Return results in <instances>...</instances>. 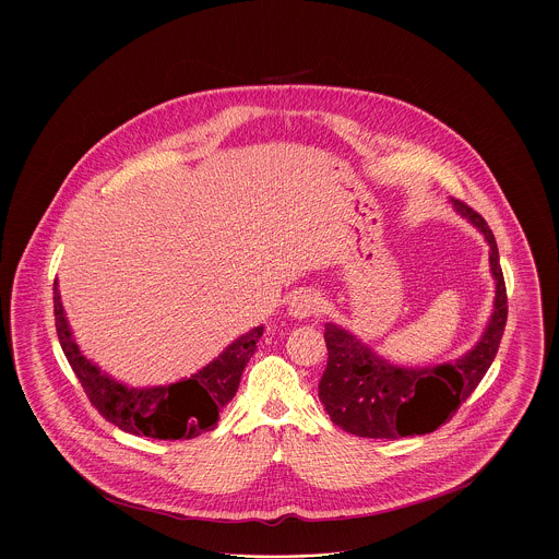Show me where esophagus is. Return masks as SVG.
Returning <instances> with one entry per match:
<instances>
[{"mask_svg":"<svg viewBox=\"0 0 559 559\" xmlns=\"http://www.w3.org/2000/svg\"><path fill=\"white\" fill-rule=\"evenodd\" d=\"M287 310L293 319H308V317L317 314L320 310L319 293L310 292V289L293 293Z\"/></svg>","mask_w":559,"mask_h":559,"instance_id":"obj_1","label":"esophagus"}]
</instances>
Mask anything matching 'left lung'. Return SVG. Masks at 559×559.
Returning a JSON list of instances; mask_svg holds the SVG:
<instances>
[{
    "label": "left lung",
    "instance_id": "left-lung-1",
    "mask_svg": "<svg viewBox=\"0 0 559 559\" xmlns=\"http://www.w3.org/2000/svg\"><path fill=\"white\" fill-rule=\"evenodd\" d=\"M454 212L474 224L488 242L495 278L492 314L476 346L451 362L399 367L335 322L324 324L329 349L319 399L331 421L360 438L424 436L447 424L461 402L472 396L490 369L507 322V292L499 249L479 213L451 199Z\"/></svg>",
    "mask_w": 559,
    "mask_h": 559
}]
</instances>
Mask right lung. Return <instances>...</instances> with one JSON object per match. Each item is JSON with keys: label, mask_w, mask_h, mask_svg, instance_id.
Wrapping results in <instances>:
<instances>
[{"label": "right lung", "mask_w": 559, "mask_h": 559, "mask_svg": "<svg viewBox=\"0 0 559 559\" xmlns=\"http://www.w3.org/2000/svg\"><path fill=\"white\" fill-rule=\"evenodd\" d=\"M53 317L62 352L98 413L128 433L157 440H190L217 426L264 335V326H253L194 374L169 385L132 388L83 356L62 308L58 281H53Z\"/></svg>", "instance_id": "obj_1"}]
</instances>
